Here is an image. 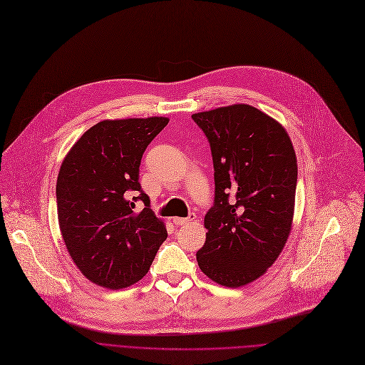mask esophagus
<instances>
[{"instance_id": "34e87169", "label": "esophagus", "mask_w": 365, "mask_h": 365, "mask_svg": "<svg viewBox=\"0 0 365 365\" xmlns=\"http://www.w3.org/2000/svg\"><path fill=\"white\" fill-rule=\"evenodd\" d=\"M195 218H196V215H195L193 212H190L189 217H186V218H173V222H175L176 225H187V224H190L192 221H195Z\"/></svg>"}]
</instances>
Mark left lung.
Wrapping results in <instances>:
<instances>
[{"label":"left lung","mask_w":365,"mask_h":365,"mask_svg":"<svg viewBox=\"0 0 365 365\" xmlns=\"http://www.w3.org/2000/svg\"><path fill=\"white\" fill-rule=\"evenodd\" d=\"M212 155L215 195L205 215L207 240L196 252L201 271L237 288L279 256L292 224L297 158L287 130L249 105L192 115Z\"/></svg>","instance_id":"8db88e82"}]
</instances>
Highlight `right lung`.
<instances>
[{
  "instance_id": "obj_1",
  "label": "right lung",
  "mask_w": 365,
  "mask_h": 365,
  "mask_svg": "<svg viewBox=\"0 0 365 365\" xmlns=\"http://www.w3.org/2000/svg\"><path fill=\"white\" fill-rule=\"evenodd\" d=\"M168 118L102 120L63 158L56 180L62 239L91 282L119 289L150 269L168 230L140 185V164ZM145 208L135 211V204Z\"/></svg>"
}]
</instances>
